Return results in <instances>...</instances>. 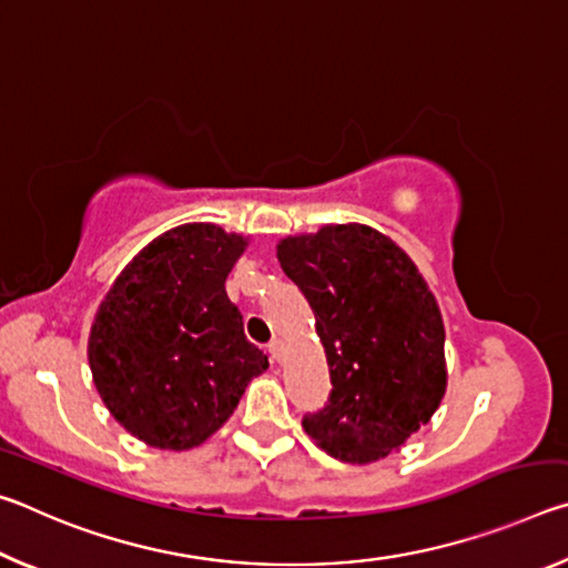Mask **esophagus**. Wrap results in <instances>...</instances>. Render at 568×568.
<instances>
[{
    "label": "esophagus",
    "instance_id": "1",
    "mask_svg": "<svg viewBox=\"0 0 568 568\" xmlns=\"http://www.w3.org/2000/svg\"><path fill=\"white\" fill-rule=\"evenodd\" d=\"M271 358L275 361V363H283V358H285V343L283 341H273L271 343Z\"/></svg>",
    "mask_w": 568,
    "mask_h": 568
}]
</instances>
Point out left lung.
Returning <instances> with one entry per match:
<instances>
[{"label":"left lung","instance_id":"left-lung-1","mask_svg":"<svg viewBox=\"0 0 568 568\" xmlns=\"http://www.w3.org/2000/svg\"><path fill=\"white\" fill-rule=\"evenodd\" d=\"M277 263L315 313L331 400L305 434L343 464L400 450L446 396V331L436 295L396 240L361 223L277 240Z\"/></svg>","mask_w":568,"mask_h":568}]
</instances>
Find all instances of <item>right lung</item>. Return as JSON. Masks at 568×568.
Masks as SVG:
<instances>
[{"instance_id":"obj_1","label":"right lung","mask_w":568,"mask_h":568,"mask_svg":"<svg viewBox=\"0 0 568 568\" xmlns=\"http://www.w3.org/2000/svg\"><path fill=\"white\" fill-rule=\"evenodd\" d=\"M250 237L215 223L170 227L114 277L88 361L112 418L142 444L190 450L233 416L267 355L245 338L225 281Z\"/></svg>"}]
</instances>
